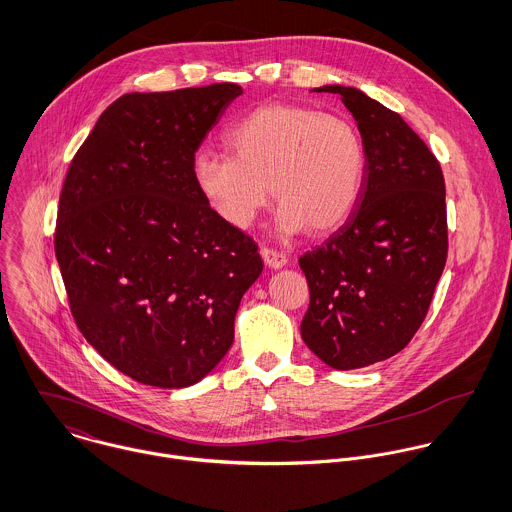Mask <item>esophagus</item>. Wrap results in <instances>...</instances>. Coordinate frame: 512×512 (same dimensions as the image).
<instances>
[{
  "label": "esophagus",
  "mask_w": 512,
  "mask_h": 512,
  "mask_svg": "<svg viewBox=\"0 0 512 512\" xmlns=\"http://www.w3.org/2000/svg\"><path fill=\"white\" fill-rule=\"evenodd\" d=\"M261 257H263V261H265V265L269 267V269H283L285 265H287V257L283 255V253H279V251H275V249H269V247H263L261 249Z\"/></svg>",
  "instance_id": "esophagus-1"
}]
</instances>
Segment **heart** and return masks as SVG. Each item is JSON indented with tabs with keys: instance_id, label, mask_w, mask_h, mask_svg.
<instances>
[{
	"instance_id": "1",
	"label": "heart",
	"mask_w": 512,
	"mask_h": 512,
	"mask_svg": "<svg viewBox=\"0 0 512 512\" xmlns=\"http://www.w3.org/2000/svg\"><path fill=\"white\" fill-rule=\"evenodd\" d=\"M229 156L200 150L192 182L209 211L231 229H247L267 207L281 202L279 235L338 229L358 202L364 146L342 116L301 104H261L225 134Z\"/></svg>"
}]
</instances>
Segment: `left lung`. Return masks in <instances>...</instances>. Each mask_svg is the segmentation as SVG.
I'll return each mask as SVG.
<instances>
[{"label": "left lung", "mask_w": 512, "mask_h": 512, "mask_svg": "<svg viewBox=\"0 0 512 512\" xmlns=\"http://www.w3.org/2000/svg\"><path fill=\"white\" fill-rule=\"evenodd\" d=\"M340 95L364 146V180L354 211L299 265L310 305L301 322L308 348L334 370L382 362L421 326L447 261L441 166L406 120L354 87Z\"/></svg>", "instance_id": "1"}]
</instances>
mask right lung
<instances>
[{
  "mask_svg": "<svg viewBox=\"0 0 512 512\" xmlns=\"http://www.w3.org/2000/svg\"><path fill=\"white\" fill-rule=\"evenodd\" d=\"M243 89L215 83L128 93L75 154L59 198L55 255L87 342L132 380L198 384L233 344L263 261L192 182V158Z\"/></svg>",
  "mask_w": 512,
  "mask_h": 512,
  "instance_id": "right-lung-1",
  "label": "right lung"
}]
</instances>
